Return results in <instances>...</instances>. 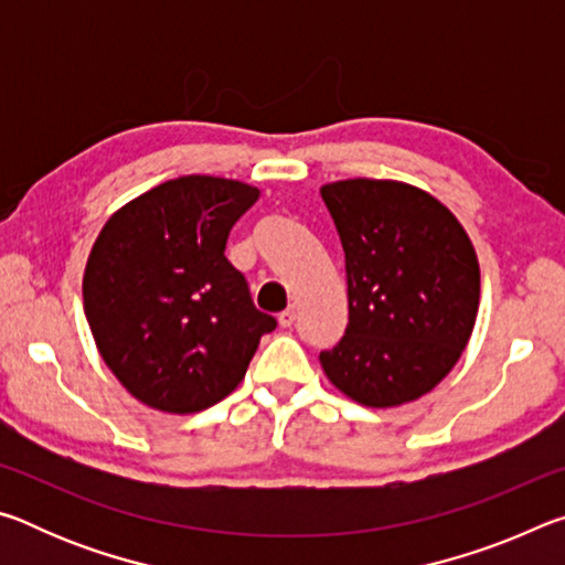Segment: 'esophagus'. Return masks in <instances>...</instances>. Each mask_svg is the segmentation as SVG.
<instances>
[{
	"label": "esophagus",
	"mask_w": 565,
	"mask_h": 565,
	"mask_svg": "<svg viewBox=\"0 0 565 565\" xmlns=\"http://www.w3.org/2000/svg\"><path fill=\"white\" fill-rule=\"evenodd\" d=\"M279 323L284 329H291L296 323V306H289V309L279 313Z\"/></svg>",
	"instance_id": "1"
}]
</instances>
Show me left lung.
<instances>
[{"mask_svg": "<svg viewBox=\"0 0 565 565\" xmlns=\"http://www.w3.org/2000/svg\"><path fill=\"white\" fill-rule=\"evenodd\" d=\"M347 256L349 323L319 353L333 386L388 408L431 391L471 339L481 271L458 218L426 191L388 179L321 186Z\"/></svg>", "mask_w": 565, "mask_h": 565, "instance_id": "8db88e82", "label": "left lung"}]
</instances>
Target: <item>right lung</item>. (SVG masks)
Returning a JSON list of instances; mask_svg holds the SVG:
<instances>
[{"instance_id":"add662e5","label":"right lung","mask_w":565,"mask_h":565,"mask_svg":"<svg viewBox=\"0 0 565 565\" xmlns=\"http://www.w3.org/2000/svg\"><path fill=\"white\" fill-rule=\"evenodd\" d=\"M256 199L242 181L179 177L121 206L94 242L84 313L102 359L141 404L167 414L218 404L276 329L224 254Z\"/></svg>"}]
</instances>
